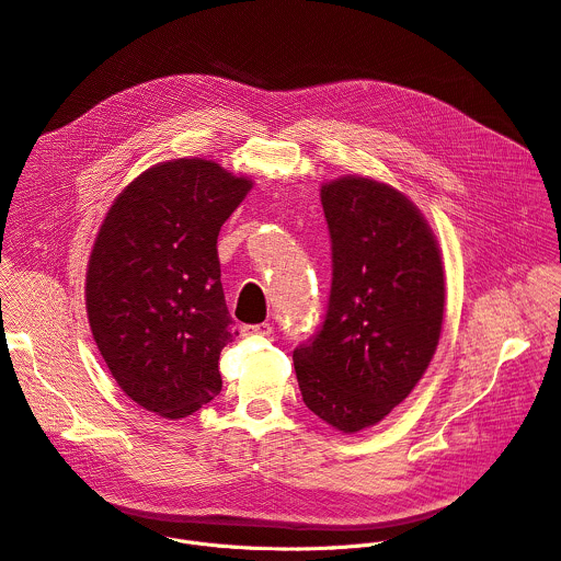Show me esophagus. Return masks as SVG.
I'll return each mask as SVG.
<instances>
[{
    "instance_id": "34e87169",
    "label": "esophagus",
    "mask_w": 561,
    "mask_h": 561,
    "mask_svg": "<svg viewBox=\"0 0 561 561\" xmlns=\"http://www.w3.org/2000/svg\"><path fill=\"white\" fill-rule=\"evenodd\" d=\"M273 333V327L271 324H247L242 327V335L244 337H268Z\"/></svg>"
}]
</instances>
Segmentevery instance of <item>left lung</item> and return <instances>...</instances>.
I'll return each mask as SVG.
<instances>
[{
  "instance_id": "left-lung-1",
  "label": "left lung",
  "mask_w": 561,
  "mask_h": 561,
  "mask_svg": "<svg viewBox=\"0 0 561 561\" xmlns=\"http://www.w3.org/2000/svg\"><path fill=\"white\" fill-rule=\"evenodd\" d=\"M331 232L329 310L293 362L304 404L351 435L379 424L426 373L442 333L444 266L420 208L388 184L322 186Z\"/></svg>"
}]
</instances>
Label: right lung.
Returning a JSON list of instances; mask_svg holds the SVG:
<instances>
[{
  "label": "right lung",
  "mask_w": 561,
  "mask_h": 561,
  "mask_svg": "<svg viewBox=\"0 0 561 561\" xmlns=\"http://www.w3.org/2000/svg\"><path fill=\"white\" fill-rule=\"evenodd\" d=\"M253 188L208 159H171L113 202L87 271L95 344L117 386L150 413L188 417L221 390L232 342L217 234Z\"/></svg>",
  "instance_id": "add662e5"
}]
</instances>
